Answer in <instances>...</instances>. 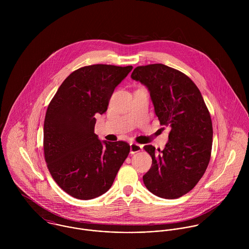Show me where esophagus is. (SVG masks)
I'll use <instances>...</instances> for the list:
<instances>
[{
    "label": "esophagus",
    "instance_id": "obj_1",
    "mask_svg": "<svg viewBox=\"0 0 249 249\" xmlns=\"http://www.w3.org/2000/svg\"><path fill=\"white\" fill-rule=\"evenodd\" d=\"M142 148V144H139V143H136V142H131L130 143V153L131 154H134V153H137V152L141 151Z\"/></svg>",
    "mask_w": 249,
    "mask_h": 249
}]
</instances>
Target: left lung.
<instances>
[{
    "label": "left lung",
    "mask_w": 249,
    "mask_h": 249,
    "mask_svg": "<svg viewBox=\"0 0 249 249\" xmlns=\"http://www.w3.org/2000/svg\"><path fill=\"white\" fill-rule=\"evenodd\" d=\"M131 78L147 87L160 124L171 128L163 150L143 146L152 158L143 184L159 197L178 198L194 189L210 162L213 125L209 110L194 81L174 68L138 66Z\"/></svg>",
    "instance_id": "1"
}]
</instances>
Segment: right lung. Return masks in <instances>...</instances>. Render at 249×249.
<instances>
[{
    "instance_id": "right-lung-1",
    "label": "right lung",
    "mask_w": 249,
    "mask_h": 249,
    "mask_svg": "<svg viewBox=\"0 0 249 249\" xmlns=\"http://www.w3.org/2000/svg\"><path fill=\"white\" fill-rule=\"evenodd\" d=\"M132 68L81 67L62 82L48 107L45 161L53 180L72 197L88 200L107 193L128 156L127 142L98 139L95 116L107 111L116 86Z\"/></svg>"
}]
</instances>
